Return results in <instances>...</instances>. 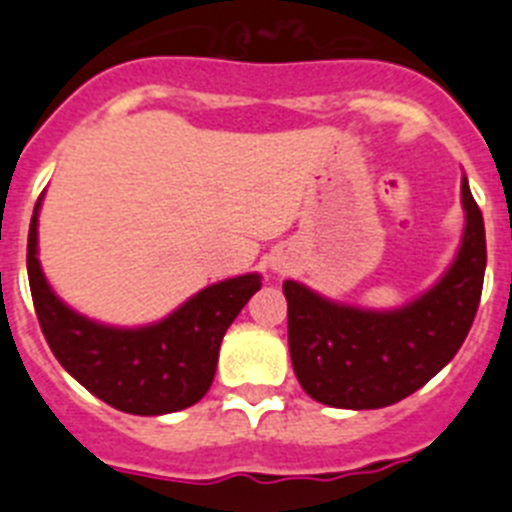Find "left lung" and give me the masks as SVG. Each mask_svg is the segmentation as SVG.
Instances as JSON below:
<instances>
[{
	"instance_id": "left-lung-1",
	"label": "left lung",
	"mask_w": 512,
	"mask_h": 512,
	"mask_svg": "<svg viewBox=\"0 0 512 512\" xmlns=\"http://www.w3.org/2000/svg\"><path fill=\"white\" fill-rule=\"evenodd\" d=\"M461 195V252L435 289L398 312H364L328 302L302 283H283L291 364L304 393L336 409H382L416 393L458 354L487 268L484 218L466 176Z\"/></svg>"
}]
</instances>
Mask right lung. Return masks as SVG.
<instances>
[{"label":"right lung","mask_w":512,"mask_h":512,"mask_svg":"<svg viewBox=\"0 0 512 512\" xmlns=\"http://www.w3.org/2000/svg\"><path fill=\"white\" fill-rule=\"evenodd\" d=\"M38 203L28 231V281L49 349L83 388L124 414L182 411L208 393L223 333L260 291V276L208 286L158 325L106 328L59 302L36 257Z\"/></svg>","instance_id":"1"}]
</instances>
